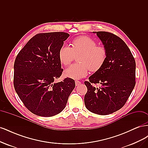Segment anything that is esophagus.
<instances>
[{
    "instance_id": "34e87169",
    "label": "esophagus",
    "mask_w": 148,
    "mask_h": 148,
    "mask_svg": "<svg viewBox=\"0 0 148 148\" xmlns=\"http://www.w3.org/2000/svg\"><path fill=\"white\" fill-rule=\"evenodd\" d=\"M75 84H76V86H79V85L81 84V82H79V81H77V80H76Z\"/></svg>"
}]
</instances>
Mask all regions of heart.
I'll use <instances>...</instances> for the list:
<instances>
[{"label":"heart","mask_w":148,"mask_h":148,"mask_svg":"<svg viewBox=\"0 0 148 148\" xmlns=\"http://www.w3.org/2000/svg\"><path fill=\"white\" fill-rule=\"evenodd\" d=\"M71 47L62 46L59 51V59L65 66L73 61L75 56H78V64L71 65L65 71L66 77L80 79L88 75L89 70L95 72L104 65L107 59V51L104 47L97 46L92 38L82 36L74 39L71 43Z\"/></svg>","instance_id":"b5f03b06"}]
</instances>
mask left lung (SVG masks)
I'll use <instances>...</instances> for the list:
<instances>
[{"instance_id":"1","label":"left lung","mask_w":148,"mask_h":148,"mask_svg":"<svg viewBox=\"0 0 148 148\" xmlns=\"http://www.w3.org/2000/svg\"><path fill=\"white\" fill-rule=\"evenodd\" d=\"M107 51L102 68L84 82L88 91L85 106L91 112L109 115L125 104L135 86L136 63L130 49L123 40L106 31L93 32ZM99 84V88L94 85Z\"/></svg>"}]
</instances>
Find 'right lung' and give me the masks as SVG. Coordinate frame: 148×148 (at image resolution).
<instances>
[{
    "label": "right lung",
    "instance_id": "right-lung-1",
    "mask_svg": "<svg viewBox=\"0 0 148 148\" xmlns=\"http://www.w3.org/2000/svg\"><path fill=\"white\" fill-rule=\"evenodd\" d=\"M69 36L64 32L36 34L16 57L15 91L26 108L35 115L52 117L61 112L75 87V81L70 78L54 83L63 71L59 49Z\"/></svg>",
    "mask_w": 148,
    "mask_h": 148
}]
</instances>
